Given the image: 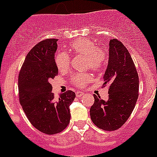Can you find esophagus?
I'll list each match as a JSON object with an SVG mask.
<instances>
[{
	"label": "esophagus",
	"instance_id": "esophagus-1",
	"mask_svg": "<svg viewBox=\"0 0 157 157\" xmlns=\"http://www.w3.org/2000/svg\"><path fill=\"white\" fill-rule=\"evenodd\" d=\"M76 97H81L82 95H84V93L81 92V91H77V92H76Z\"/></svg>",
	"mask_w": 157,
	"mask_h": 157
}]
</instances>
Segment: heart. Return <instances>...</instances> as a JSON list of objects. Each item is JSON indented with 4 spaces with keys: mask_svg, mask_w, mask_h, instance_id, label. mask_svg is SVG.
<instances>
[{
    "mask_svg": "<svg viewBox=\"0 0 157 157\" xmlns=\"http://www.w3.org/2000/svg\"><path fill=\"white\" fill-rule=\"evenodd\" d=\"M69 50L72 54H81L86 57V67H90L94 71H98L107 62V56L103 50L98 49L97 45L87 38H81L76 40L69 45ZM54 62L59 71H65L70 66V57L64 52H59L55 55ZM92 80V76L89 73L75 74L71 81L77 86L82 87Z\"/></svg>",
    "mask_w": 157,
    "mask_h": 157,
    "instance_id": "1",
    "label": "heart"
}]
</instances>
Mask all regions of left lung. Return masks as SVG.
I'll return each mask as SVG.
<instances>
[{
  "instance_id": "1",
  "label": "left lung",
  "mask_w": 157,
  "mask_h": 157,
  "mask_svg": "<svg viewBox=\"0 0 157 157\" xmlns=\"http://www.w3.org/2000/svg\"><path fill=\"white\" fill-rule=\"evenodd\" d=\"M103 86L108 87V99L94 94L90 107L92 121L99 129L116 130L129 119L139 97V75L129 51L117 39L110 40L109 59Z\"/></svg>"
}]
</instances>
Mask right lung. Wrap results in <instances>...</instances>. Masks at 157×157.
<instances>
[{
  "instance_id": "add662e5",
  "label": "right lung",
  "mask_w": 157,
  "mask_h": 157,
  "mask_svg": "<svg viewBox=\"0 0 157 157\" xmlns=\"http://www.w3.org/2000/svg\"><path fill=\"white\" fill-rule=\"evenodd\" d=\"M57 39L37 43L28 52L18 80L19 102L31 124L46 134L60 133L70 122L69 106L76 94L68 90L55 98L51 79L59 73L54 62Z\"/></svg>"
}]
</instances>
